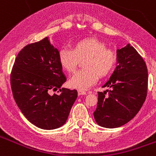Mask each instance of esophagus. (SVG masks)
Segmentation results:
<instances>
[{
	"instance_id": "34e87169",
	"label": "esophagus",
	"mask_w": 156,
	"mask_h": 156,
	"mask_svg": "<svg viewBox=\"0 0 156 156\" xmlns=\"http://www.w3.org/2000/svg\"><path fill=\"white\" fill-rule=\"evenodd\" d=\"M78 94L85 95V94H87V92L85 91V90H80V89H79V90H78Z\"/></svg>"
}]
</instances>
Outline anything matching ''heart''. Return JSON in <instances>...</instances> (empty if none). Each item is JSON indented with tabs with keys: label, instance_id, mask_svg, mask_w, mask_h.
<instances>
[{
	"label": "heart",
	"instance_id": "1",
	"mask_svg": "<svg viewBox=\"0 0 156 156\" xmlns=\"http://www.w3.org/2000/svg\"><path fill=\"white\" fill-rule=\"evenodd\" d=\"M84 59V69L76 73L69 80L73 87L86 90L97 82L99 76H109L115 69L117 57L115 51L106 48L102 41L95 38H84L76 41L71 48H62L58 52L61 66L69 73H73L80 61Z\"/></svg>",
	"mask_w": 156,
	"mask_h": 156
}]
</instances>
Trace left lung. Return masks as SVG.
<instances>
[{
  "mask_svg": "<svg viewBox=\"0 0 156 156\" xmlns=\"http://www.w3.org/2000/svg\"><path fill=\"white\" fill-rule=\"evenodd\" d=\"M116 56L118 66L103 85L111 90L98 92L94 112L96 122L105 128L119 127L131 120L147 96L148 69L142 57L129 44L117 49Z\"/></svg>",
  "mask_w": 156,
  "mask_h": 156,
  "instance_id": "8db88e82",
  "label": "left lung"
}]
</instances>
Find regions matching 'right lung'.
<instances>
[{
	"instance_id": "add662e5",
	"label": "right lung",
	"mask_w": 156,
	"mask_h": 156,
	"mask_svg": "<svg viewBox=\"0 0 156 156\" xmlns=\"http://www.w3.org/2000/svg\"><path fill=\"white\" fill-rule=\"evenodd\" d=\"M58 52L48 37L27 45L18 54L11 73L18 107L31 123L44 129L63 126L78 95L76 90L61 88L66 77ZM58 88L59 95L50 94Z\"/></svg>"
}]
</instances>
